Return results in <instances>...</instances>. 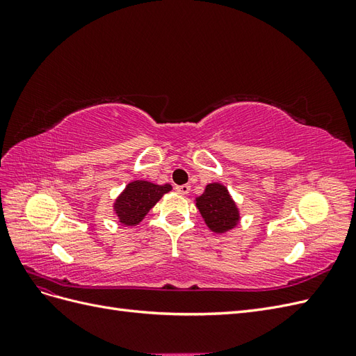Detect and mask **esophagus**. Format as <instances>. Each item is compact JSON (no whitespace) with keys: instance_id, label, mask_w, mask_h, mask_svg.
Masks as SVG:
<instances>
[{"instance_id":"1","label":"esophagus","mask_w":356,"mask_h":356,"mask_svg":"<svg viewBox=\"0 0 356 356\" xmlns=\"http://www.w3.org/2000/svg\"><path fill=\"white\" fill-rule=\"evenodd\" d=\"M177 193H179V195H187V193L190 191V186L188 184H184V186H177L175 187Z\"/></svg>"}]
</instances>
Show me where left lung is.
Instances as JSON below:
<instances>
[{"mask_svg": "<svg viewBox=\"0 0 356 356\" xmlns=\"http://www.w3.org/2000/svg\"><path fill=\"white\" fill-rule=\"evenodd\" d=\"M196 207L208 227L217 234L233 230L241 221L238 204L221 182H211L204 187L203 195L196 197Z\"/></svg>", "mask_w": 356, "mask_h": 356, "instance_id": "left-lung-1", "label": "left lung"}]
</instances>
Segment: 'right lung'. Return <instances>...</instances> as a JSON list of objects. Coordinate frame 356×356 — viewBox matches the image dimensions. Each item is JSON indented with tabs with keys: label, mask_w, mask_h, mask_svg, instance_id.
I'll return each mask as SVG.
<instances>
[{
	"label": "right lung",
	"mask_w": 356,
	"mask_h": 356,
	"mask_svg": "<svg viewBox=\"0 0 356 356\" xmlns=\"http://www.w3.org/2000/svg\"><path fill=\"white\" fill-rule=\"evenodd\" d=\"M170 190V184L159 186L145 179L129 182L113 204L118 222L129 225V227L139 224L145 218L149 209Z\"/></svg>",
	"instance_id": "add662e5"
}]
</instances>
